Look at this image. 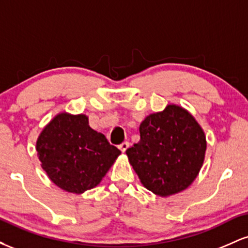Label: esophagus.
<instances>
[{
  "label": "esophagus",
  "mask_w": 248,
  "mask_h": 248,
  "mask_svg": "<svg viewBox=\"0 0 248 248\" xmlns=\"http://www.w3.org/2000/svg\"><path fill=\"white\" fill-rule=\"evenodd\" d=\"M128 147H129V142L128 141H124V142H122V143L120 144V146H119V148H120V150L121 152H126V150L128 149Z\"/></svg>",
  "instance_id": "esophagus-1"
}]
</instances>
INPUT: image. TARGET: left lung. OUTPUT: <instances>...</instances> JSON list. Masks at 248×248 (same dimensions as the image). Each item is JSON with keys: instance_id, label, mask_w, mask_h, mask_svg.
Returning <instances> with one entry per match:
<instances>
[{"instance_id": "8db88e82", "label": "left lung", "mask_w": 248, "mask_h": 248, "mask_svg": "<svg viewBox=\"0 0 248 248\" xmlns=\"http://www.w3.org/2000/svg\"><path fill=\"white\" fill-rule=\"evenodd\" d=\"M140 141L126 150L141 183L166 197L186 189L203 166V129L183 108L169 105L140 124Z\"/></svg>"}]
</instances>
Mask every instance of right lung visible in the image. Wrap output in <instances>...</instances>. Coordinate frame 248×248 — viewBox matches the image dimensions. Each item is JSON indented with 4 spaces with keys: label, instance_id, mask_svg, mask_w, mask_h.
Instances as JSON below:
<instances>
[{
    "label": "right lung",
    "instance_id": "obj_1",
    "mask_svg": "<svg viewBox=\"0 0 248 248\" xmlns=\"http://www.w3.org/2000/svg\"><path fill=\"white\" fill-rule=\"evenodd\" d=\"M42 168L57 186L82 193L98 186L121 152L88 126L86 115L62 113L37 140Z\"/></svg>",
    "mask_w": 248,
    "mask_h": 248
}]
</instances>
